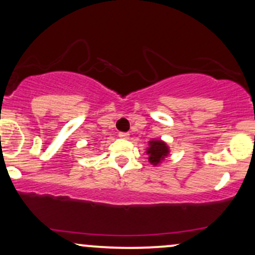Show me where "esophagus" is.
I'll use <instances>...</instances> for the list:
<instances>
[{
    "mask_svg": "<svg viewBox=\"0 0 255 255\" xmlns=\"http://www.w3.org/2000/svg\"><path fill=\"white\" fill-rule=\"evenodd\" d=\"M128 132H119V137L120 138H124V139H128Z\"/></svg>",
    "mask_w": 255,
    "mask_h": 255,
    "instance_id": "esophagus-1",
    "label": "esophagus"
}]
</instances>
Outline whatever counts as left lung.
<instances>
[{
    "instance_id": "left-lung-1",
    "label": "left lung",
    "mask_w": 255,
    "mask_h": 255,
    "mask_svg": "<svg viewBox=\"0 0 255 255\" xmlns=\"http://www.w3.org/2000/svg\"><path fill=\"white\" fill-rule=\"evenodd\" d=\"M147 159L153 166H159L170 155V147L161 138H152L147 142Z\"/></svg>"
}]
</instances>
